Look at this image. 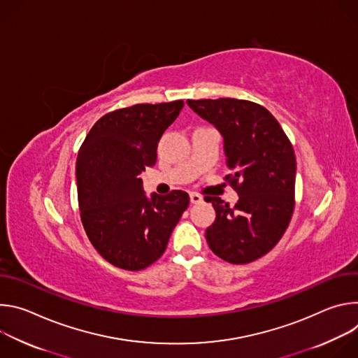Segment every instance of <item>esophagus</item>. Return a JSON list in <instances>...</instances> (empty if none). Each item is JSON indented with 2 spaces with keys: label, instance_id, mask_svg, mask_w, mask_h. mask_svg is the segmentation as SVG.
I'll list each match as a JSON object with an SVG mask.
<instances>
[{
  "label": "esophagus",
  "instance_id": "34e87169",
  "mask_svg": "<svg viewBox=\"0 0 358 358\" xmlns=\"http://www.w3.org/2000/svg\"><path fill=\"white\" fill-rule=\"evenodd\" d=\"M189 201H191V203H199V202H202V196L196 192H191L189 194Z\"/></svg>",
  "mask_w": 358,
  "mask_h": 358
}]
</instances>
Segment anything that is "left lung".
I'll return each mask as SVG.
<instances>
[{
	"instance_id": "1",
	"label": "left lung",
	"mask_w": 358,
	"mask_h": 358,
	"mask_svg": "<svg viewBox=\"0 0 358 358\" xmlns=\"http://www.w3.org/2000/svg\"><path fill=\"white\" fill-rule=\"evenodd\" d=\"M224 138L227 177L239 199L229 207L206 196L217 213L206 231L211 250L229 264L264 257L283 236L294 208L296 157L278 120L265 108L238 99L187 100ZM240 182L238 183L237 181Z\"/></svg>"
}]
</instances>
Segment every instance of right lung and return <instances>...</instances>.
I'll use <instances>...</instances> for the list:
<instances>
[{
  "instance_id": "add662e5",
  "label": "right lung",
  "mask_w": 358,
  "mask_h": 358,
  "mask_svg": "<svg viewBox=\"0 0 358 358\" xmlns=\"http://www.w3.org/2000/svg\"><path fill=\"white\" fill-rule=\"evenodd\" d=\"M182 100L134 105L99 119L76 159L83 228L94 249L112 265L140 271L164 253L189 203L185 191L145 195L138 177L155 166L157 144L178 117Z\"/></svg>"
}]
</instances>
